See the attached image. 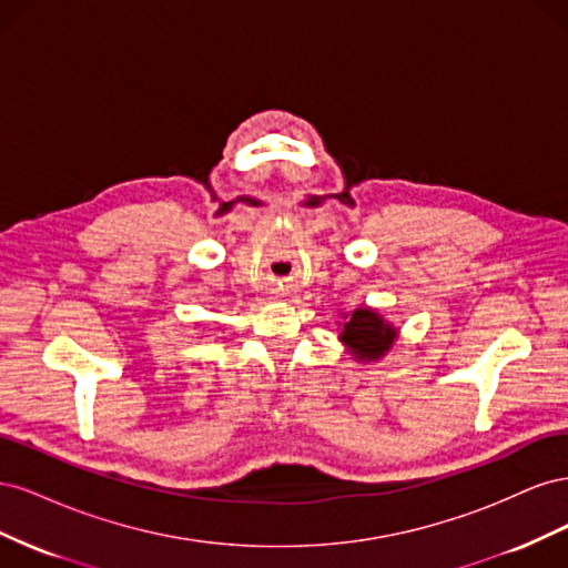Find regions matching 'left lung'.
<instances>
[{"mask_svg":"<svg viewBox=\"0 0 568 568\" xmlns=\"http://www.w3.org/2000/svg\"><path fill=\"white\" fill-rule=\"evenodd\" d=\"M395 329L372 311H355L351 320L343 324L341 338L346 346L363 359L382 357L393 343Z\"/></svg>","mask_w":568,"mask_h":568,"instance_id":"1","label":"left lung"}]
</instances>
